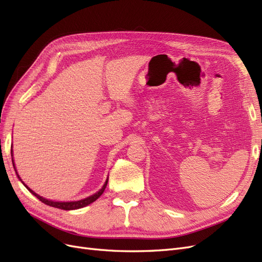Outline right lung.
Wrapping results in <instances>:
<instances>
[{
	"instance_id": "1",
	"label": "right lung",
	"mask_w": 262,
	"mask_h": 262,
	"mask_svg": "<svg viewBox=\"0 0 262 262\" xmlns=\"http://www.w3.org/2000/svg\"><path fill=\"white\" fill-rule=\"evenodd\" d=\"M11 154H12V156H13V152H12V149H11ZM13 166H14V168H15V165H14V161H13ZM15 171H16V168H15ZM16 173H17V171H16ZM17 177L19 178V180H21L20 179V177L18 176V173H17ZM23 182V181H21ZM107 182H108V179L106 180V182H105V185L102 186V188L99 190L98 192H96L95 194H93V195H91V196H89V198H86V199H83V200H80V201H73V202H54V201H50V200H47V199H45V198H42V196H40L39 194H37V193H35L33 190L31 189H29L25 184H24V186H25L29 191L33 193L35 196H37L39 200H40L41 202H43L45 204H47V205H50V207H53V208H58V209H61V210H76V209H81V208H84V207H86V205H89V204H91V203H93L94 201H96L98 198L102 194V192L105 191V188H106V186H107Z\"/></svg>"
}]
</instances>
